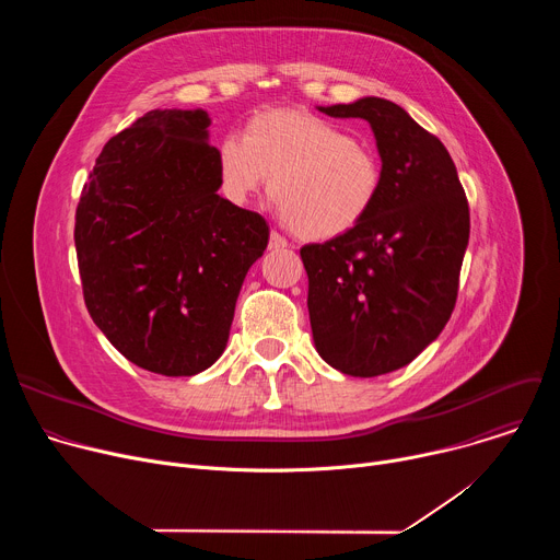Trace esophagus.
<instances>
[{
    "label": "esophagus",
    "mask_w": 560,
    "mask_h": 560,
    "mask_svg": "<svg viewBox=\"0 0 560 560\" xmlns=\"http://www.w3.org/2000/svg\"><path fill=\"white\" fill-rule=\"evenodd\" d=\"M270 250H283L288 248V242L279 234V232H270V244H268Z\"/></svg>",
    "instance_id": "obj_1"
}]
</instances>
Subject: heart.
I'll return each mask as SVG.
<instances>
[{
    "mask_svg": "<svg viewBox=\"0 0 560 560\" xmlns=\"http://www.w3.org/2000/svg\"><path fill=\"white\" fill-rule=\"evenodd\" d=\"M221 195L246 206L268 186L279 219L307 242L352 232L381 192L378 154L343 126L292 108L257 113L217 145Z\"/></svg>",
    "mask_w": 560,
    "mask_h": 560,
    "instance_id": "b5f03b06",
    "label": "heart"
}]
</instances>
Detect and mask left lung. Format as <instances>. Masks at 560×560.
<instances>
[{
    "mask_svg": "<svg viewBox=\"0 0 560 560\" xmlns=\"http://www.w3.org/2000/svg\"><path fill=\"white\" fill-rule=\"evenodd\" d=\"M365 119L381 156V192L348 234L301 248L314 348L350 376L415 361L450 322L469 242V208L445 145L381 97L316 106Z\"/></svg>",
    "mask_w": 560,
    "mask_h": 560,
    "instance_id": "1",
    "label": "left lung"
}]
</instances>
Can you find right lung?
<instances>
[{
    "label": "right lung",
    "mask_w": 560,
    "mask_h": 560,
    "mask_svg": "<svg viewBox=\"0 0 560 560\" xmlns=\"http://www.w3.org/2000/svg\"><path fill=\"white\" fill-rule=\"evenodd\" d=\"M203 108H156L97 156L74 217L95 326L135 365L192 376L225 350L234 305L270 230L219 197Z\"/></svg>",
    "instance_id": "obj_1"
}]
</instances>
